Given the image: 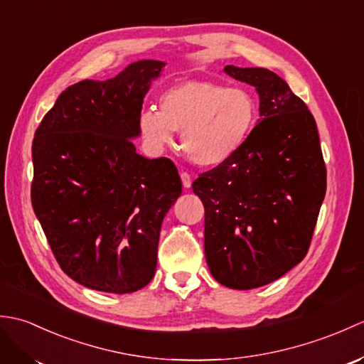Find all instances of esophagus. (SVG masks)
<instances>
[{
	"instance_id": "obj_1",
	"label": "esophagus",
	"mask_w": 364,
	"mask_h": 364,
	"mask_svg": "<svg viewBox=\"0 0 364 364\" xmlns=\"http://www.w3.org/2000/svg\"><path fill=\"white\" fill-rule=\"evenodd\" d=\"M181 181H183V186L188 189L192 184V176L188 172H181Z\"/></svg>"
}]
</instances>
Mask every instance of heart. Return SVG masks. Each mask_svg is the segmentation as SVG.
I'll list each match as a JSON object with an SVG mask.
<instances>
[{
	"label": "heart",
	"instance_id": "b5f03b06",
	"mask_svg": "<svg viewBox=\"0 0 364 364\" xmlns=\"http://www.w3.org/2000/svg\"><path fill=\"white\" fill-rule=\"evenodd\" d=\"M258 120V103L245 87L189 80L167 89L159 111L139 115V133L153 151L173 144L180 131L183 150L198 166L213 167L242 149Z\"/></svg>",
	"mask_w": 364,
	"mask_h": 364
}]
</instances>
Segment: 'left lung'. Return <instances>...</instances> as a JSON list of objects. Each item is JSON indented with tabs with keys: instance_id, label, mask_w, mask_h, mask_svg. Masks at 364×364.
Instances as JSON below:
<instances>
[{
	"instance_id": "1",
	"label": "left lung",
	"mask_w": 364,
	"mask_h": 364,
	"mask_svg": "<svg viewBox=\"0 0 364 364\" xmlns=\"http://www.w3.org/2000/svg\"><path fill=\"white\" fill-rule=\"evenodd\" d=\"M259 95V119L244 146L200 175L192 189L205 206V255L213 277L231 289L275 282L305 258L327 170L306 105L277 73L223 68Z\"/></svg>"
}]
</instances>
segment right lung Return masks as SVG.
<instances>
[{"instance_id": "add662e5", "label": "right lung", "mask_w": 364, "mask_h": 364, "mask_svg": "<svg viewBox=\"0 0 364 364\" xmlns=\"http://www.w3.org/2000/svg\"><path fill=\"white\" fill-rule=\"evenodd\" d=\"M162 60L67 87L33 141L31 202L60 269L86 288L128 294L151 282L161 225L181 180L136 153L139 115Z\"/></svg>"}]
</instances>
